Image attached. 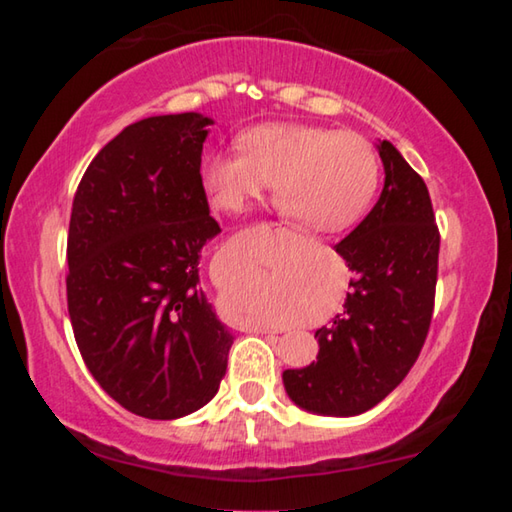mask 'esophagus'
Segmentation results:
<instances>
[{
	"label": "esophagus",
	"instance_id": "34e87169",
	"mask_svg": "<svg viewBox=\"0 0 512 512\" xmlns=\"http://www.w3.org/2000/svg\"><path fill=\"white\" fill-rule=\"evenodd\" d=\"M253 332H257V334H268V327H259V325H255V327H253Z\"/></svg>",
	"mask_w": 512,
	"mask_h": 512
}]
</instances>
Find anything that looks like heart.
<instances>
[{"label":"heart","instance_id":"b5f03b06","mask_svg":"<svg viewBox=\"0 0 512 512\" xmlns=\"http://www.w3.org/2000/svg\"><path fill=\"white\" fill-rule=\"evenodd\" d=\"M244 151L203 160V187L221 212H241L275 183V203L309 232H339L366 212L379 160L361 135L323 126L266 124L241 137Z\"/></svg>","mask_w":512,"mask_h":512}]
</instances>
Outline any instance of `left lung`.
<instances>
[{
    "label": "left lung",
    "mask_w": 512,
    "mask_h": 512,
    "mask_svg": "<svg viewBox=\"0 0 512 512\" xmlns=\"http://www.w3.org/2000/svg\"><path fill=\"white\" fill-rule=\"evenodd\" d=\"M377 151L379 201L336 244L354 275L343 314L316 329V361L282 372L291 400L318 415L350 418L379 404L409 375L431 325L440 232L429 189L391 142Z\"/></svg>",
    "instance_id": "1"
}]
</instances>
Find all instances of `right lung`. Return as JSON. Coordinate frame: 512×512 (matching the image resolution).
I'll use <instances>...</instances> for the list:
<instances>
[{
    "mask_svg": "<svg viewBox=\"0 0 512 512\" xmlns=\"http://www.w3.org/2000/svg\"><path fill=\"white\" fill-rule=\"evenodd\" d=\"M210 117H149L90 162L67 237V309L85 366L126 411L176 420L219 391L232 334L201 289Z\"/></svg>",
    "mask_w": 512,
    "mask_h": 512,
    "instance_id": "add662e5",
    "label": "right lung"
}]
</instances>
